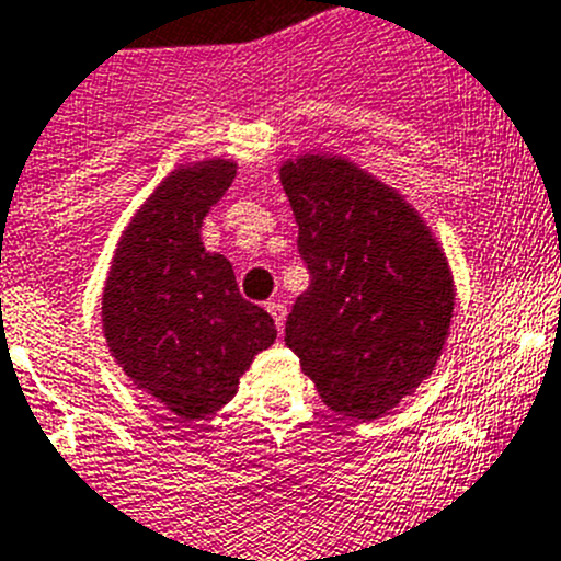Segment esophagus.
<instances>
[{"instance_id": "obj_1", "label": "esophagus", "mask_w": 561, "mask_h": 561, "mask_svg": "<svg viewBox=\"0 0 561 561\" xmlns=\"http://www.w3.org/2000/svg\"><path fill=\"white\" fill-rule=\"evenodd\" d=\"M265 309H268V314L274 317V322H276V331L282 333V328H285V317H287V307H285V304H276V301H271V304H265Z\"/></svg>"}]
</instances>
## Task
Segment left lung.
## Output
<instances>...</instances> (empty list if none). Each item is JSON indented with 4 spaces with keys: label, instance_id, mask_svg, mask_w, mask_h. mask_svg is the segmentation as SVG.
Returning <instances> with one entry per match:
<instances>
[{
    "label": "left lung",
    "instance_id": "8db88e82",
    "mask_svg": "<svg viewBox=\"0 0 561 561\" xmlns=\"http://www.w3.org/2000/svg\"><path fill=\"white\" fill-rule=\"evenodd\" d=\"M279 179L309 268L285 344L333 412L375 421L443 355L456 304L448 257L393 186L344 157L287 160Z\"/></svg>",
    "mask_w": 561,
    "mask_h": 561
}]
</instances>
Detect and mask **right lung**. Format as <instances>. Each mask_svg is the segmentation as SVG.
Wrapping results in <instances>:
<instances>
[{
    "label": "right lung",
    "instance_id": "add662e5",
    "mask_svg": "<svg viewBox=\"0 0 561 561\" xmlns=\"http://www.w3.org/2000/svg\"><path fill=\"white\" fill-rule=\"evenodd\" d=\"M233 179L230 160L175 168L129 219L105 279L111 355L181 421L228 404L276 339L271 314L241 298L230 260L201 241L203 217Z\"/></svg>",
    "mask_w": 561,
    "mask_h": 561
}]
</instances>
